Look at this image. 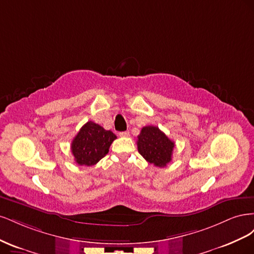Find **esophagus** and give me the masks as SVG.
<instances>
[{"label":"esophagus","mask_w":254,"mask_h":254,"mask_svg":"<svg viewBox=\"0 0 254 254\" xmlns=\"http://www.w3.org/2000/svg\"><path fill=\"white\" fill-rule=\"evenodd\" d=\"M120 134V136H129V131H122V132H120L119 133Z\"/></svg>","instance_id":"1"}]
</instances>
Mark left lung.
I'll list each match as a JSON object with an SVG mask.
<instances>
[{"label":"left lung","mask_w":254,"mask_h":254,"mask_svg":"<svg viewBox=\"0 0 254 254\" xmlns=\"http://www.w3.org/2000/svg\"><path fill=\"white\" fill-rule=\"evenodd\" d=\"M137 150L147 162L164 167L172 161L175 143L156 126H145L137 135Z\"/></svg>","instance_id":"8db88e82"}]
</instances>
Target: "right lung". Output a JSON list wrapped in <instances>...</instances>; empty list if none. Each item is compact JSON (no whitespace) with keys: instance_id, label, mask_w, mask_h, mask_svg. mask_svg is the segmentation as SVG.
I'll return each instance as SVG.
<instances>
[{"instance_id":"right-lung-1","label":"right lung","mask_w":254,"mask_h":254,"mask_svg":"<svg viewBox=\"0 0 254 254\" xmlns=\"http://www.w3.org/2000/svg\"><path fill=\"white\" fill-rule=\"evenodd\" d=\"M117 135L111 130H106L92 121L86 123L71 144L76 163L84 166L96 164L108 153Z\"/></svg>"}]
</instances>
